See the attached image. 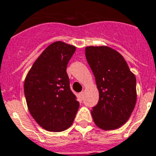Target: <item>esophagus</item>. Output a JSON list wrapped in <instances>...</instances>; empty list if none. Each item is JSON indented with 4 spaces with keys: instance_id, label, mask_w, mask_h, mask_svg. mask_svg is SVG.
Returning a JSON list of instances; mask_svg holds the SVG:
<instances>
[{
    "instance_id": "esophagus-1",
    "label": "esophagus",
    "mask_w": 156,
    "mask_h": 156,
    "mask_svg": "<svg viewBox=\"0 0 156 156\" xmlns=\"http://www.w3.org/2000/svg\"><path fill=\"white\" fill-rule=\"evenodd\" d=\"M84 95H85L84 91H82V92H80V93H79V97H80V98H81V99H82V98H84Z\"/></svg>"
}]
</instances>
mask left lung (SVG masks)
<instances>
[{
	"label": "left lung",
	"instance_id": "1",
	"mask_svg": "<svg viewBox=\"0 0 156 156\" xmlns=\"http://www.w3.org/2000/svg\"><path fill=\"white\" fill-rule=\"evenodd\" d=\"M85 53L99 92L98 103L91 111L93 121L101 129H117L127 121L136 105V77L111 47L90 46Z\"/></svg>",
	"mask_w": 156,
	"mask_h": 156
}]
</instances>
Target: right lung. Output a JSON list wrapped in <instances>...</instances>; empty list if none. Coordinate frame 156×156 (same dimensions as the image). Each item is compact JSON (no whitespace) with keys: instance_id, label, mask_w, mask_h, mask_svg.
Here are the masks:
<instances>
[{"instance_id":"add662e5","label":"right lung","mask_w":156,"mask_h":156,"mask_svg":"<svg viewBox=\"0 0 156 156\" xmlns=\"http://www.w3.org/2000/svg\"><path fill=\"white\" fill-rule=\"evenodd\" d=\"M76 47L55 41L42 51L24 80L29 111L42 128L62 132L72 125L80 104L69 87L67 64Z\"/></svg>"}]
</instances>
